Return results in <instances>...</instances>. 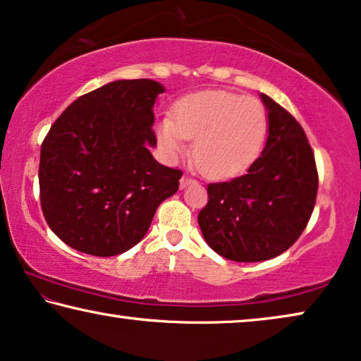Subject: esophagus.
Here are the masks:
<instances>
[{
    "mask_svg": "<svg viewBox=\"0 0 361 361\" xmlns=\"http://www.w3.org/2000/svg\"><path fill=\"white\" fill-rule=\"evenodd\" d=\"M196 183V180H192V178H190V176H181V180H180V186L181 188H186V186H190V185H195Z\"/></svg>",
    "mask_w": 361,
    "mask_h": 361,
    "instance_id": "34e87169",
    "label": "esophagus"
}]
</instances>
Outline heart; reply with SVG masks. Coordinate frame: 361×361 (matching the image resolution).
Here are the masks:
<instances>
[{
	"label": "heart",
	"instance_id": "obj_1",
	"mask_svg": "<svg viewBox=\"0 0 361 361\" xmlns=\"http://www.w3.org/2000/svg\"><path fill=\"white\" fill-rule=\"evenodd\" d=\"M268 116L262 101L231 91H202L175 103L171 118L159 124V139L170 154H183L192 142L201 173L227 180L255 164L265 147Z\"/></svg>",
	"mask_w": 361,
	"mask_h": 361
}]
</instances>
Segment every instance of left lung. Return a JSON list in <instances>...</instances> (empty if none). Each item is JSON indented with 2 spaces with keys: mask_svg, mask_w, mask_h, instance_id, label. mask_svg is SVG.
Wrapping results in <instances>:
<instances>
[{
  "mask_svg": "<svg viewBox=\"0 0 361 361\" xmlns=\"http://www.w3.org/2000/svg\"><path fill=\"white\" fill-rule=\"evenodd\" d=\"M268 139L247 175L207 185L197 214L212 250L233 262H263L286 252L306 229L316 206L319 175L301 124L262 94Z\"/></svg>",
  "mask_w": 361,
  "mask_h": 361,
  "instance_id": "obj_1",
  "label": "left lung"
}]
</instances>
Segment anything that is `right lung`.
Wrapping results in <instances>:
<instances>
[{
	"label": "right lung",
	"instance_id": "1",
	"mask_svg": "<svg viewBox=\"0 0 361 361\" xmlns=\"http://www.w3.org/2000/svg\"><path fill=\"white\" fill-rule=\"evenodd\" d=\"M164 86L118 80L75 99L40 147L45 221L60 240L94 257L119 255L149 231L183 171L160 165L154 104Z\"/></svg>",
	"mask_w": 361,
	"mask_h": 361
}]
</instances>
